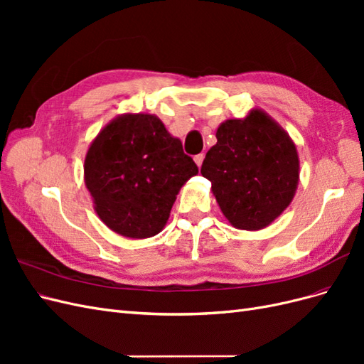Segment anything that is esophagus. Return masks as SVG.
Segmentation results:
<instances>
[{
    "label": "esophagus",
    "instance_id": "34e87169",
    "mask_svg": "<svg viewBox=\"0 0 364 364\" xmlns=\"http://www.w3.org/2000/svg\"><path fill=\"white\" fill-rule=\"evenodd\" d=\"M203 158H205V156H203V153H200V155H196V156H194V162H196V165H197V167H199V168L202 167Z\"/></svg>",
    "mask_w": 364,
    "mask_h": 364
}]
</instances>
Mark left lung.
Segmentation results:
<instances>
[{"label":"left lung","mask_w":364,"mask_h":364,"mask_svg":"<svg viewBox=\"0 0 364 364\" xmlns=\"http://www.w3.org/2000/svg\"><path fill=\"white\" fill-rule=\"evenodd\" d=\"M200 173L228 222L259 230L291 203L299 183V155L290 135L262 109L223 121Z\"/></svg>","instance_id":"1"}]
</instances>
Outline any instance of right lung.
<instances>
[{
  "label": "right lung",
  "mask_w": 364,
  "mask_h": 364,
  "mask_svg": "<svg viewBox=\"0 0 364 364\" xmlns=\"http://www.w3.org/2000/svg\"><path fill=\"white\" fill-rule=\"evenodd\" d=\"M83 171L102 222L141 240L165 228L176 196L199 168L156 115L121 114L92 139Z\"/></svg>",
  "instance_id": "obj_1"
}]
</instances>
